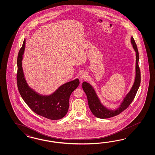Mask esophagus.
Instances as JSON below:
<instances>
[{"label":"esophagus","instance_id":"obj_1","mask_svg":"<svg viewBox=\"0 0 155 155\" xmlns=\"http://www.w3.org/2000/svg\"><path fill=\"white\" fill-rule=\"evenodd\" d=\"M87 77H88V74L86 72H82L80 75V78L81 80H86Z\"/></svg>","mask_w":155,"mask_h":155}]
</instances>
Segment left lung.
Masks as SVG:
<instances>
[{
	"label": "left lung",
	"instance_id": "obj_1",
	"mask_svg": "<svg viewBox=\"0 0 155 155\" xmlns=\"http://www.w3.org/2000/svg\"><path fill=\"white\" fill-rule=\"evenodd\" d=\"M131 42L134 48V50L136 52V75L134 84L124 101H122L121 105L116 110H110L105 107L101 104L99 98L96 95V92L94 89L90 84L84 82L82 84V88L84 91L86 93L87 97L88 106L91 112L95 117L99 118H108L110 117L116 116L121 113L122 111L125 110L131 103L134 100L136 94L138 91V88L140 84V71L139 67V52H138L137 46L134 41V38L132 37L131 38Z\"/></svg>",
	"mask_w": 155,
	"mask_h": 155
}]
</instances>
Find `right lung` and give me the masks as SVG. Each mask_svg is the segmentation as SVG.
<instances>
[{
  "mask_svg": "<svg viewBox=\"0 0 155 155\" xmlns=\"http://www.w3.org/2000/svg\"><path fill=\"white\" fill-rule=\"evenodd\" d=\"M25 39L17 57V84L19 92L26 104L34 112L52 120L64 117L69 109V97L80 84L78 79L61 86L51 95H39L26 83L22 68V55L25 50Z\"/></svg>",
  "mask_w": 155,
  "mask_h": 155,
  "instance_id": "right-lung-1",
  "label": "right lung"
}]
</instances>
